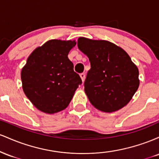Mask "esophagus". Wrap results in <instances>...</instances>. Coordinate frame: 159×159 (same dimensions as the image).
Here are the masks:
<instances>
[{
  "instance_id": "1",
  "label": "esophagus",
  "mask_w": 159,
  "mask_h": 159,
  "mask_svg": "<svg viewBox=\"0 0 159 159\" xmlns=\"http://www.w3.org/2000/svg\"><path fill=\"white\" fill-rule=\"evenodd\" d=\"M80 77H81V80H82V81H84V80H85V77H86V75H85V73H81V74H80Z\"/></svg>"
}]
</instances>
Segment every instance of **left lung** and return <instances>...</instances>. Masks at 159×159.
Returning a JSON list of instances; mask_svg holds the SVG:
<instances>
[{
	"mask_svg": "<svg viewBox=\"0 0 159 159\" xmlns=\"http://www.w3.org/2000/svg\"><path fill=\"white\" fill-rule=\"evenodd\" d=\"M78 47L90 62L84 91L98 110L114 112L127 105L139 87V71L123 48L107 40L79 37Z\"/></svg>",
	"mask_w": 159,
	"mask_h": 159,
	"instance_id": "1",
	"label": "left lung"
}]
</instances>
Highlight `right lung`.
Returning a JSON list of instances; mask_svg holds the SVG:
<instances>
[{
	"label": "right lung",
	"mask_w": 159,
	"mask_h": 159,
	"mask_svg": "<svg viewBox=\"0 0 159 159\" xmlns=\"http://www.w3.org/2000/svg\"><path fill=\"white\" fill-rule=\"evenodd\" d=\"M75 40L51 39L38 47L21 69L22 88L38 110L54 114L66 108L82 81L68 58Z\"/></svg>",
	"instance_id": "obj_1"
}]
</instances>
